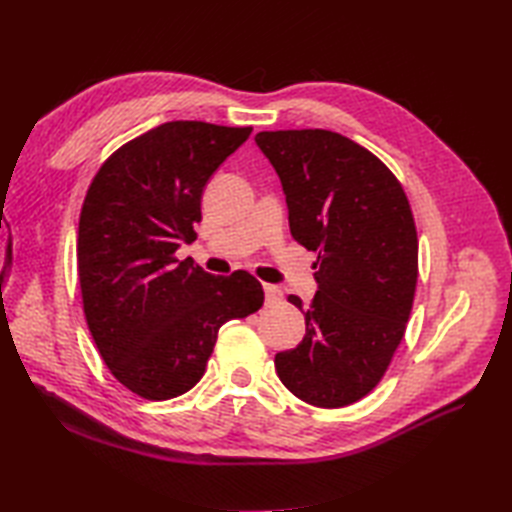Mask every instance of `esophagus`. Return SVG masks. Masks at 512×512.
<instances>
[{"label":"esophagus","mask_w":512,"mask_h":512,"mask_svg":"<svg viewBox=\"0 0 512 512\" xmlns=\"http://www.w3.org/2000/svg\"><path fill=\"white\" fill-rule=\"evenodd\" d=\"M264 292H266V303H279L281 297H284L277 286H270V284H264Z\"/></svg>","instance_id":"1"}]
</instances>
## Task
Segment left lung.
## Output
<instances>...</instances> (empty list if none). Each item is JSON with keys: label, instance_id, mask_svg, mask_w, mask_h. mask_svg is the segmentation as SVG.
<instances>
[{"label": "left lung", "instance_id": "8db88e82", "mask_svg": "<svg viewBox=\"0 0 512 512\" xmlns=\"http://www.w3.org/2000/svg\"><path fill=\"white\" fill-rule=\"evenodd\" d=\"M290 233L317 250L306 336L279 352V380L303 402L339 409L372 391L400 345L418 281V235L400 182L372 151L328 129L259 132Z\"/></svg>", "mask_w": 512, "mask_h": 512}]
</instances>
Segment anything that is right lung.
<instances>
[{
	"mask_svg": "<svg viewBox=\"0 0 512 512\" xmlns=\"http://www.w3.org/2000/svg\"><path fill=\"white\" fill-rule=\"evenodd\" d=\"M253 127L171 121L105 160L79 220L85 321L105 365L147 400L182 396L204 376L217 330L264 303L259 281L215 277L176 250L195 239L202 191Z\"/></svg>",
	"mask_w": 512,
	"mask_h": 512,
	"instance_id": "add662e5",
	"label": "right lung"
}]
</instances>
